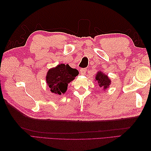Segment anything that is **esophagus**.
<instances>
[{"label": "esophagus", "instance_id": "1", "mask_svg": "<svg viewBox=\"0 0 151 151\" xmlns=\"http://www.w3.org/2000/svg\"><path fill=\"white\" fill-rule=\"evenodd\" d=\"M86 72H87V69H86V68L81 69V74L82 75H85L86 74Z\"/></svg>", "mask_w": 151, "mask_h": 151}]
</instances>
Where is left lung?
Wrapping results in <instances>:
<instances>
[{"label":"left lung","instance_id":"obj_1","mask_svg":"<svg viewBox=\"0 0 151 151\" xmlns=\"http://www.w3.org/2000/svg\"><path fill=\"white\" fill-rule=\"evenodd\" d=\"M95 81L97 82L100 88L104 89V90L109 88L111 82L110 77L105 73L102 72L101 70H99L96 74Z\"/></svg>","mask_w":151,"mask_h":151}]
</instances>
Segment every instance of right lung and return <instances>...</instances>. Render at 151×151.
<instances>
[{
    "instance_id": "obj_1",
    "label": "right lung",
    "mask_w": 151,
    "mask_h": 151,
    "mask_svg": "<svg viewBox=\"0 0 151 151\" xmlns=\"http://www.w3.org/2000/svg\"><path fill=\"white\" fill-rule=\"evenodd\" d=\"M78 74V70L71 68L69 64L60 63L48 70L46 82L51 93L61 95L65 93L68 84Z\"/></svg>"
}]
</instances>
